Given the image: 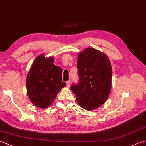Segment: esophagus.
Masks as SVG:
<instances>
[{"label":"esophagus","instance_id":"esophagus-1","mask_svg":"<svg viewBox=\"0 0 146 146\" xmlns=\"http://www.w3.org/2000/svg\"><path fill=\"white\" fill-rule=\"evenodd\" d=\"M70 83H71L70 80H68V81H67L66 82V85H67V86H70Z\"/></svg>","mask_w":146,"mask_h":146}]
</instances>
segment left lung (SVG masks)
Returning <instances> with one entry per match:
<instances>
[{"label":"left lung","mask_w":146,"mask_h":146,"mask_svg":"<svg viewBox=\"0 0 146 146\" xmlns=\"http://www.w3.org/2000/svg\"><path fill=\"white\" fill-rule=\"evenodd\" d=\"M77 68L80 82L71 85V90L80 106L93 110L109 97L112 79L111 63L104 52L87 48L78 54Z\"/></svg>","instance_id":"left-lung-1"}]
</instances>
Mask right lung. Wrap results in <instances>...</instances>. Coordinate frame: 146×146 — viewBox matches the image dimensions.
I'll return each instance as SVG.
<instances>
[{
    "mask_svg": "<svg viewBox=\"0 0 146 146\" xmlns=\"http://www.w3.org/2000/svg\"><path fill=\"white\" fill-rule=\"evenodd\" d=\"M61 68L54 64V57L41 54L31 66L26 77L27 96L31 102L41 108L53 103L57 94L66 83L62 81Z\"/></svg>",
    "mask_w": 146,
    "mask_h": 146,
    "instance_id": "add662e5",
    "label": "right lung"
}]
</instances>
